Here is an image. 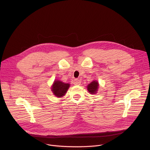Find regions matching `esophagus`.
Here are the masks:
<instances>
[{"label": "esophagus", "mask_w": 150, "mask_h": 150, "mask_svg": "<svg viewBox=\"0 0 150 150\" xmlns=\"http://www.w3.org/2000/svg\"><path fill=\"white\" fill-rule=\"evenodd\" d=\"M74 84L75 85H79L81 84V81L79 80V79H75L74 81Z\"/></svg>", "instance_id": "1"}]
</instances>
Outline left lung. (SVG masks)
<instances>
[{"mask_svg": "<svg viewBox=\"0 0 150 150\" xmlns=\"http://www.w3.org/2000/svg\"><path fill=\"white\" fill-rule=\"evenodd\" d=\"M99 84L97 81H94L91 82L87 85V90L89 93L92 94H96L98 90Z\"/></svg>", "mask_w": 150, "mask_h": 150, "instance_id": "1", "label": "left lung"}]
</instances>
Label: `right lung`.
Instances as JSON below:
<instances>
[{"mask_svg":"<svg viewBox=\"0 0 150 150\" xmlns=\"http://www.w3.org/2000/svg\"><path fill=\"white\" fill-rule=\"evenodd\" d=\"M70 85L69 83H64L60 81H54L52 86V91L54 95L57 97H63L65 95Z\"/></svg>","mask_w":150,"mask_h":150,"instance_id":"obj_1","label":"right lung"}]
</instances>
